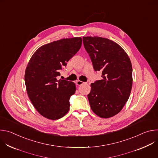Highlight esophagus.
Listing matches in <instances>:
<instances>
[{"mask_svg": "<svg viewBox=\"0 0 158 158\" xmlns=\"http://www.w3.org/2000/svg\"><path fill=\"white\" fill-rule=\"evenodd\" d=\"M85 82H82V81H76V84H77V85H82V84H85Z\"/></svg>", "mask_w": 158, "mask_h": 158, "instance_id": "1", "label": "esophagus"}]
</instances>
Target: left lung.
I'll return each mask as SVG.
<instances>
[{
    "instance_id": "1",
    "label": "left lung",
    "mask_w": 158,
    "mask_h": 158,
    "mask_svg": "<svg viewBox=\"0 0 158 158\" xmlns=\"http://www.w3.org/2000/svg\"><path fill=\"white\" fill-rule=\"evenodd\" d=\"M85 49L101 80L91 83L87 95L94 113L102 118L118 114L127 101L132 85V68L129 56L115 42L106 38L83 37Z\"/></svg>"
}]
</instances>
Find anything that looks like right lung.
Returning a JSON list of instances; mask_svg holds the SVG:
<instances>
[{"mask_svg":"<svg viewBox=\"0 0 158 158\" xmlns=\"http://www.w3.org/2000/svg\"><path fill=\"white\" fill-rule=\"evenodd\" d=\"M81 37L62 39L40 47L25 72L28 96L42 116L56 120L69 110V99L76 90L73 82L58 80L60 71L80 49Z\"/></svg>","mask_w":158,"mask_h":158,"instance_id":"1","label":"right lung"}]
</instances>
